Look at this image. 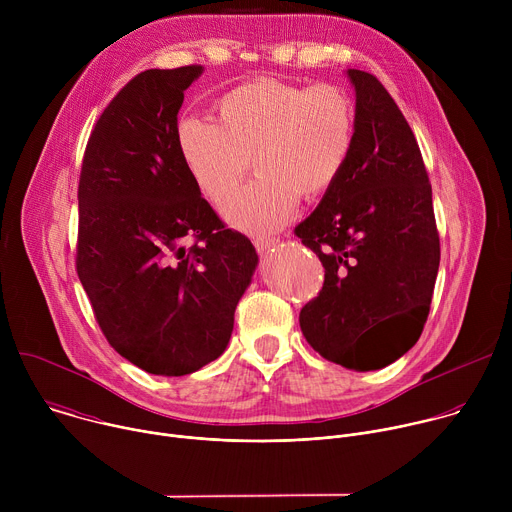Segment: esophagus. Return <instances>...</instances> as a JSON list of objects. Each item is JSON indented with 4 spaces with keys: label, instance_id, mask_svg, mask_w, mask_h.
I'll return each mask as SVG.
<instances>
[{
    "label": "esophagus",
    "instance_id": "34e87169",
    "mask_svg": "<svg viewBox=\"0 0 512 512\" xmlns=\"http://www.w3.org/2000/svg\"><path fill=\"white\" fill-rule=\"evenodd\" d=\"M279 239L277 237H255L253 245L257 247V251H267L269 247H273Z\"/></svg>",
    "mask_w": 512,
    "mask_h": 512
}]
</instances>
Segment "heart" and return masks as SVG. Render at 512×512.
Returning <instances> with one entry per match:
<instances>
[{
    "label": "heart",
    "instance_id": "obj_1",
    "mask_svg": "<svg viewBox=\"0 0 512 512\" xmlns=\"http://www.w3.org/2000/svg\"><path fill=\"white\" fill-rule=\"evenodd\" d=\"M218 123L184 117L176 139L182 160L216 206L229 200L253 168L225 216L249 233L281 227L300 196L316 200L344 174L356 141V105L334 83L296 85L253 79L216 99Z\"/></svg>",
    "mask_w": 512,
    "mask_h": 512
}]
</instances>
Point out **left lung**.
<instances>
[{
    "label": "left lung",
    "instance_id": "8db88e82",
    "mask_svg": "<svg viewBox=\"0 0 512 512\" xmlns=\"http://www.w3.org/2000/svg\"><path fill=\"white\" fill-rule=\"evenodd\" d=\"M356 141L350 162L294 233L324 265L300 312L310 346L354 371H375L421 336L440 267L431 184L401 109L371 72L350 68Z\"/></svg>",
    "mask_w": 512,
    "mask_h": 512
}]
</instances>
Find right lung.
<instances>
[{"mask_svg":"<svg viewBox=\"0 0 512 512\" xmlns=\"http://www.w3.org/2000/svg\"><path fill=\"white\" fill-rule=\"evenodd\" d=\"M200 64L150 68L105 107L79 178L77 273L107 342L152 375L218 358L257 265L251 241L200 196L178 111Z\"/></svg>","mask_w":512,"mask_h":512,"instance_id":"add662e5","label":"right lung"}]
</instances>
